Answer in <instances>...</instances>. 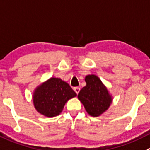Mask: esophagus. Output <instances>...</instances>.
Segmentation results:
<instances>
[{
  "mask_svg": "<svg viewBox=\"0 0 150 150\" xmlns=\"http://www.w3.org/2000/svg\"><path fill=\"white\" fill-rule=\"evenodd\" d=\"M74 91H75V93L78 94L80 91V88L79 87H75V88H74Z\"/></svg>",
  "mask_w": 150,
  "mask_h": 150,
  "instance_id": "1",
  "label": "esophagus"
}]
</instances>
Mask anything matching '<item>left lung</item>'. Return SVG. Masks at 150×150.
<instances>
[{
  "label": "left lung",
  "instance_id": "1",
  "mask_svg": "<svg viewBox=\"0 0 150 150\" xmlns=\"http://www.w3.org/2000/svg\"><path fill=\"white\" fill-rule=\"evenodd\" d=\"M85 81L86 86L78 93V98L90 116L99 117L108 110L112 103V96L97 75H86Z\"/></svg>",
  "mask_w": 150,
  "mask_h": 150
}]
</instances>
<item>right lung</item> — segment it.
Segmentation results:
<instances>
[{"mask_svg": "<svg viewBox=\"0 0 150 150\" xmlns=\"http://www.w3.org/2000/svg\"><path fill=\"white\" fill-rule=\"evenodd\" d=\"M77 94L70 86L59 78H51L34 90L33 102L36 110L47 117L59 115L64 105Z\"/></svg>", "mask_w": 150, "mask_h": 150, "instance_id": "right-lung-1", "label": "right lung"}]
</instances>
